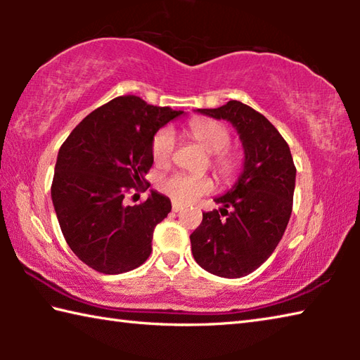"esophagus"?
I'll use <instances>...</instances> for the list:
<instances>
[{
  "label": "esophagus",
  "instance_id": "34e87169",
  "mask_svg": "<svg viewBox=\"0 0 360 360\" xmlns=\"http://www.w3.org/2000/svg\"><path fill=\"white\" fill-rule=\"evenodd\" d=\"M172 208H173V211H174V212H179L182 208H184V206H182L181 203H178V202H173Z\"/></svg>",
  "mask_w": 360,
  "mask_h": 360
}]
</instances>
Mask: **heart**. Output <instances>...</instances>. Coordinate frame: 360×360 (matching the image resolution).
<instances>
[{
  "mask_svg": "<svg viewBox=\"0 0 360 360\" xmlns=\"http://www.w3.org/2000/svg\"><path fill=\"white\" fill-rule=\"evenodd\" d=\"M188 133L200 146L214 154L212 162L217 173L225 179L235 178V174L240 169V158L230 154L225 149L230 144L229 130L222 124L208 119H193L188 122ZM176 146V136L172 129H162L157 131V135L152 139L150 152L152 158L157 165H167L169 158L173 155ZM211 178L203 174H187V173H176L162 179L160 188L176 202L192 203L195 200L202 197L205 193L212 191Z\"/></svg>",
  "mask_w": 360,
  "mask_h": 360,
  "instance_id": "obj_1",
  "label": "heart"
}]
</instances>
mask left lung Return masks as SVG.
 <instances>
[{"mask_svg": "<svg viewBox=\"0 0 360 360\" xmlns=\"http://www.w3.org/2000/svg\"><path fill=\"white\" fill-rule=\"evenodd\" d=\"M197 112L233 125L245 150L243 172L216 197L222 208L203 212L191 235L192 254L206 271L241 278L264 264L281 241L292 212L295 173L290 149L265 115L231 100Z\"/></svg>", "mask_w": 360, "mask_h": 360, "instance_id": "obj_1", "label": "left lung"}]
</instances>
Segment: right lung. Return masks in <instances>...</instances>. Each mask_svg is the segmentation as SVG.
I'll use <instances>...</instances> for the list:
<instances>
[{
    "label": "right lung",
    "instance_id": "1",
    "mask_svg": "<svg viewBox=\"0 0 360 360\" xmlns=\"http://www.w3.org/2000/svg\"><path fill=\"white\" fill-rule=\"evenodd\" d=\"M182 114L135 95L117 96L90 112L62 144L52 203L66 243L85 265L119 275L148 260L155 225L172 202L157 191L139 205H125L124 198L146 182L155 133Z\"/></svg>",
    "mask_w": 360,
    "mask_h": 360
}]
</instances>
